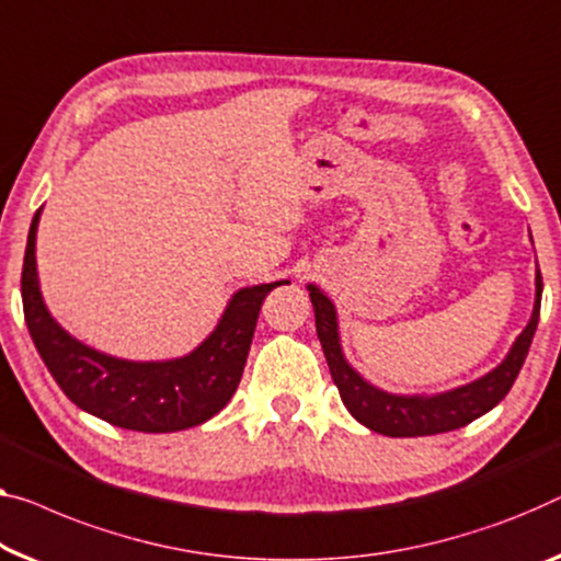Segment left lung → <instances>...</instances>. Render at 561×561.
Returning a JSON list of instances; mask_svg holds the SVG:
<instances>
[{
  "label": "left lung",
  "instance_id": "8db88e82",
  "mask_svg": "<svg viewBox=\"0 0 561 561\" xmlns=\"http://www.w3.org/2000/svg\"><path fill=\"white\" fill-rule=\"evenodd\" d=\"M307 289L314 307L317 337L322 342L324 357H328L332 380L340 390L342 403H345L350 415L357 423L390 438L436 436V433L463 428V425L499 405L506 398V392L512 390L516 375H519L526 360L534 332H537L541 307V274L537 266V297H534L531 320L522 330L519 337L514 340L512 350H508V355L501 360V365H496L494 370L479 380L466 382V386L446 392H436V396H396V392L370 386L345 360V353H342L340 345L337 309H334L332 299L320 287L307 284Z\"/></svg>",
  "mask_w": 561,
  "mask_h": 561
}]
</instances>
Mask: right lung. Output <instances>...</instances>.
Here are the masks:
<instances>
[{"mask_svg": "<svg viewBox=\"0 0 561 561\" xmlns=\"http://www.w3.org/2000/svg\"><path fill=\"white\" fill-rule=\"evenodd\" d=\"M32 219L22 266L27 330L57 386L82 411L138 433H173L206 423L229 403L244 373L264 297L287 279L254 284L229 299L219 324L188 355L173 360H123L75 340L42 299L37 279V224Z\"/></svg>", "mask_w": 561, "mask_h": 561, "instance_id": "right-lung-1", "label": "right lung"}]
</instances>
